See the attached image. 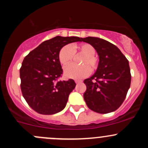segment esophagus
<instances>
[{
	"instance_id": "34e87169",
	"label": "esophagus",
	"mask_w": 148,
	"mask_h": 148,
	"mask_svg": "<svg viewBox=\"0 0 148 148\" xmlns=\"http://www.w3.org/2000/svg\"><path fill=\"white\" fill-rule=\"evenodd\" d=\"M75 82L76 84H79V83L82 82V81H81V80H75Z\"/></svg>"
}]
</instances>
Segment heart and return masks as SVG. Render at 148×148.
I'll return each mask as SVG.
<instances>
[{
    "label": "heart",
    "instance_id": "b5f03b06",
    "mask_svg": "<svg viewBox=\"0 0 148 148\" xmlns=\"http://www.w3.org/2000/svg\"><path fill=\"white\" fill-rule=\"evenodd\" d=\"M95 49L91 44H79L72 45L71 47L66 45L59 52V61L63 67L71 63L74 56L82 55L80 60V66L71 65L64 70V75L67 78L81 79L89 74L90 71L97 69L98 61L95 56Z\"/></svg>",
    "mask_w": 148,
    "mask_h": 148
}]
</instances>
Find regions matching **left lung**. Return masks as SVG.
Here are the masks:
<instances>
[{"label": "left lung", "mask_w": 148, "mask_h": 148, "mask_svg": "<svg viewBox=\"0 0 148 148\" xmlns=\"http://www.w3.org/2000/svg\"><path fill=\"white\" fill-rule=\"evenodd\" d=\"M82 40L93 46L99 58L95 74L84 81L86 86L85 102L91 110L100 114L115 111L130 86L128 60L117 46L106 40L90 36Z\"/></svg>", "instance_id": "8db88e82"}]
</instances>
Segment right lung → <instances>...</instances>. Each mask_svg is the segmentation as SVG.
Here are the masks:
<instances>
[{
	"mask_svg": "<svg viewBox=\"0 0 148 148\" xmlns=\"http://www.w3.org/2000/svg\"><path fill=\"white\" fill-rule=\"evenodd\" d=\"M82 39L58 36L41 43L24 58L20 69L21 89L34 111L53 114L64 109L76 83L71 79L58 81L63 74L59 52L64 46Z\"/></svg>",
	"mask_w": 148,
	"mask_h": 148,
	"instance_id": "right-lung-1",
	"label": "right lung"
}]
</instances>
